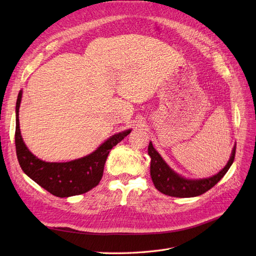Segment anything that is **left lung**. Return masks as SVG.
<instances>
[{"label": "left lung", "instance_id": "1", "mask_svg": "<svg viewBox=\"0 0 256 256\" xmlns=\"http://www.w3.org/2000/svg\"><path fill=\"white\" fill-rule=\"evenodd\" d=\"M236 152V145L232 150L230 157L226 166L216 175L202 178V180H189L177 174L170 168L166 162L162 159L159 152L154 148L152 143L150 142L148 154L152 158L150 161V176L154 187L166 196L175 198H193L203 194L218 182L221 178L226 174L230 166L233 164Z\"/></svg>", "mask_w": 256, "mask_h": 256}]
</instances>
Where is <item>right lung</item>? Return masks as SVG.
Wrapping results in <instances>:
<instances>
[{"mask_svg": "<svg viewBox=\"0 0 256 256\" xmlns=\"http://www.w3.org/2000/svg\"><path fill=\"white\" fill-rule=\"evenodd\" d=\"M21 99L22 90L19 92L16 104L14 134L17 158L22 171L40 187L58 198L83 194L96 187L102 177L108 154L116 144L131 132V129L110 136L96 150L85 157L68 162H46L30 152L23 142L19 126Z\"/></svg>", "mask_w": 256, "mask_h": 256, "instance_id": "obj_1", "label": "right lung"}]
</instances>
